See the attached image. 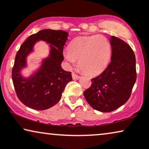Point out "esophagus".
<instances>
[{
	"instance_id": "1",
	"label": "esophagus",
	"mask_w": 149,
	"mask_h": 149,
	"mask_svg": "<svg viewBox=\"0 0 149 149\" xmlns=\"http://www.w3.org/2000/svg\"><path fill=\"white\" fill-rule=\"evenodd\" d=\"M72 78H73V80H78V79L80 78V76H79L78 75H77L76 73L73 72L72 73Z\"/></svg>"
}]
</instances>
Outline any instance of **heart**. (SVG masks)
<instances>
[{"label":"heart","mask_w":149,"mask_h":149,"mask_svg":"<svg viewBox=\"0 0 149 149\" xmlns=\"http://www.w3.org/2000/svg\"><path fill=\"white\" fill-rule=\"evenodd\" d=\"M111 45L102 35L75 39L65 51L64 58L69 65L78 60V67L83 72L93 76L102 72L111 56Z\"/></svg>","instance_id":"1"}]
</instances>
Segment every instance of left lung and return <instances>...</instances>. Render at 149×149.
I'll use <instances>...</instances> for the list:
<instances>
[{
    "mask_svg": "<svg viewBox=\"0 0 149 149\" xmlns=\"http://www.w3.org/2000/svg\"><path fill=\"white\" fill-rule=\"evenodd\" d=\"M110 42V64L100 76L91 79V86L84 92L88 104L103 112H112L125 104L137 77L136 57L130 45L114 36Z\"/></svg>",
    "mask_w": 149,
    "mask_h": 149,
    "instance_id": "1",
    "label": "left lung"
}]
</instances>
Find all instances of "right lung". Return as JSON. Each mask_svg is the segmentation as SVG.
<instances>
[{
    "label": "right lung",
    "instance_id": "1",
    "mask_svg": "<svg viewBox=\"0 0 149 149\" xmlns=\"http://www.w3.org/2000/svg\"><path fill=\"white\" fill-rule=\"evenodd\" d=\"M68 33L63 31L44 29L31 35L19 47L12 69L13 86L19 101L29 108L37 110L48 109L61 100L67 83L72 80L71 72L61 68L64 60L63 47ZM50 43L51 55L33 77L24 79L19 71L25 66V57L37 40Z\"/></svg>",
    "mask_w": 149,
    "mask_h": 149
}]
</instances>
